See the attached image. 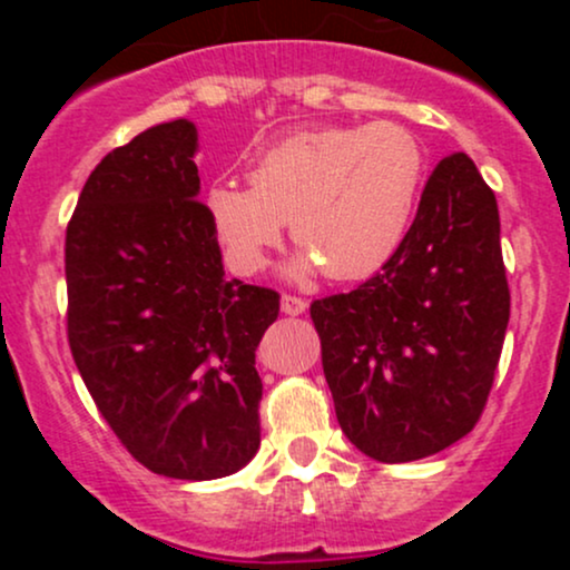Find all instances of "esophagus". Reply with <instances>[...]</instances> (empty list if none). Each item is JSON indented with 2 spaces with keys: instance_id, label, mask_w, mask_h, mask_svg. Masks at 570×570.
<instances>
[{
  "instance_id": "esophagus-1",
  "label": "esophagus",
  "mask_w": 570,
  "mask_h": 570,
  "mask_svg": "<svg viewBox=\"0 0 570 570\" xmlns=\"http://www.w3.org/2000/svg\"><path fill=\"white\" fill-rule=\"evenodd\" d=\"M305 307L307 303L303 297H292V294H284V297H281V313H284V316H299V313H305Z\"/></svg>"
}]
</instances>
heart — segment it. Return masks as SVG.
<instances>
[{"label": "heart", "mask_w": 570, "mask_h": 570, "mask_svg": "<svg viewBox=\"0 0 570 570\" xmlns=\"http://www.w3.org/2000/svg\"><path fill=\"white\" fill-rule=\"evenodd\" d=\"M426 179V153L399 122L322 126L284 136L248 166V185L214 181L203 193L227 263L254 276L281 244L286 219L303 248L294 276L358 281L404 244Z\"/></svg>", "instance_id": "obj_1"}]
</instances>
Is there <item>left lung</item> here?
<instances>
[{
    "mask_svg": "<svg viewBox=\"0 0 570 570\" xmlns=\"http://www.w3.org/2000/svg\"><path fill=\"white\" fill-rule=\"evenodd\" d=\"M343 434L381 463L440 453L480 421L509 286L495 195L472 158L436 163L415 222L358 289L311 305Z\"/></svg>",
    "mask_w": 570,
    "mask_h": 570,
    "instance_id": "left-lung-1",
    "label": "left lung"
}]
</instances>
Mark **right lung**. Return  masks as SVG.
Wrapping results in <instances>:
<instances>
[{
	"label": "right lung",
	"instance_id": "obj_1",
	"mask_svg": "<svg viewBox=\"0 0 570 570\" xmlns=\"http://www.w3.org/2000/svg\"><path fill=\"white\" fill-rule=\"evenodd\" d=\"M195 122L112 149L67 227L69 345L117 440L149 472L219 480L259 450L254 367L278 294L225 278L198 200Z\"/></svg>",
	"mask_w": 570,
	"mask_h": 570
}]
</instances>
